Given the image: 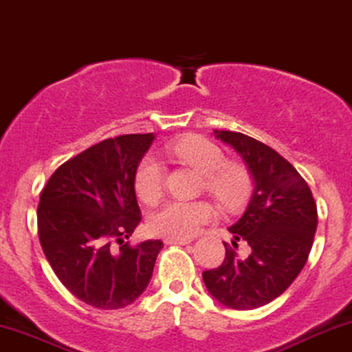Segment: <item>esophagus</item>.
<instances>
[{
    "mask_svg": "<svg viewBox=\"0 0 352 352\" xmlns=\"http://www.w3.org/2000/svg\"><path fill=\"white\" fill-rule=\"evenodd\" d=\"M165 243L167 244H180V245H184V244H188V243H192V239H165Z\"/></svg>",
    "mask_w": 352,
    "mask_h": 352,
    "instance_id": "34e87169",
    "label": "esophagus"
}]
</instances>
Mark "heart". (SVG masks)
Listing matches in <instances>:
<instances>
[{"label": "heart", "mask_w": 352, "mask_h": 352, "mask_svg": "<svg viewBox=\"0 0 352 352\" xmlns=\"http://www.w3.org/2000/svg\"><path fill=\"white\" fill-rule=\"evenodd\" d=\"M170 152L203 175L205 190L224 208H238L251 192V175L239 162L224 160L223 151L210 139L187 135L170 146ZM164 167L155 157H144L134 177L138 197L147 205L159 201L164 192ZM208 201H170L151 218L149 228L165 239H188L213 218Z\"/></svg>", "instance_id": "obj_1"}]
</instances>
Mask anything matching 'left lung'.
I'll return each mask as SVG.
<instances>
[{"instance_id": "1", "label": "left lung", "mask_w": 352, "mask_h": 352, "mask_svg": "<svg viewBox=\"0 0 352 352\" xmlns=\"http://www.w3.org/2000/svg\"><path fill=\"white\" fill-rule=\"evenodd\" d=\"M214 138L243 157L254 184L249 205L228 228L232 248L217 269L205 270L203 282L224 307L254 310L282 295L298 277L311 251L318 224L316 203L303 177L289 160L254 138L214 129ZM239 240L250 245L241 258Z\"/></svg>"}]
</instances>
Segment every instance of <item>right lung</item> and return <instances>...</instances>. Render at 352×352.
<instances>
[{
    "label": "right lung",
    "instance_id": "right-lung-1",
    "mask_svg": "<svg viewBox=\"0 0 352 352\" xmlns=\"http://www.w3.org/2000/svg\"><path fill=\"white\" fill-rule=\"evenodd\" d=\"M155 135L104 139L52 173L37 206L50 267L75 297L101 310L124 308L149 285L164 243L128 241L141 223L134 177Z\"/></svg>",
    "mask_w": 352,
    "mask_h": 352
}]
</instances>
